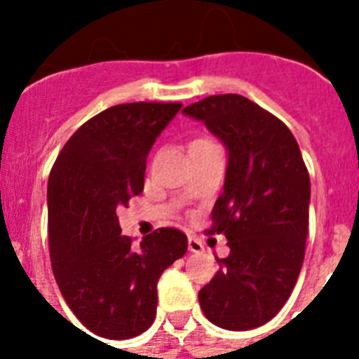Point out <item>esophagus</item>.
<instances>
[{
    "label": "esophagus",
    "instance_id": "esophagus-1",
    "mask_svg": "<svg viewBox=\"0 0 359 359\" xmlns=\"http://www.w3.org/2000/svg\"><path fill=\"white\" fill-rule=\"evenodd\" d=\"M188 250H190L191 253H203V251H205V245H203L201 240L196 238V236H188Z\"/></svg>",
    "mask_w": 359,
    "mask_h": 359
}]
</instances>
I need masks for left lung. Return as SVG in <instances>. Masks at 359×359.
<instances>
[{
    "label": "left lung",
    "mask_w": 359,
    "mask_h": 359,
    "mask_svg": "<svg viewBox=\"0 0 359 359\" xmlns=\"http://www.w3.org/2000/svg\"><path fill=\"white\" fill-rule=\"evenodd\" d=\"M229 149L224 194L208 235H225L229 255L199 290L205 317L219 328H259L279 313L300 276L311 182L294 135L242 95H212L186 106Z\"/></svg>",
    "instance_id": "left-lung-1"
}]
</instances>
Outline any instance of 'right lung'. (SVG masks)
<instances>
[{
	"label": "right lung",
	"instance_id": "add662e5",
	"mask_svg": "<svg viewBox=\"0 0 359 359\" xmlns=\"http://www.w3.org/2000/svg\"><path fill=\"white\" fill-rule=\"evenodd\" d=\"M180 102L111 106L83 123L48 180V242L57 287L78 320L106 339H130L156 317V283L188 250L162 227L140 248L121 235L117 208L143 191L147 154Z\"/></svg>",
	"mask_w": 359,
	"mask_h": 359
}]
</instances>
